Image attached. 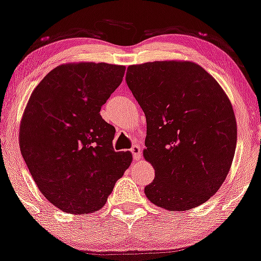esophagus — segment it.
<instances>
[{"instance_id": "34e87169", "label": "esophagus", "mask_w": 261, "mask_h": 261, "mask_svg": "<svg viewBox=\"0 0 261 261\" xmlns=\"http://www.w3.org/2000/svg\"><path fill=\"white\" fill-rule=\"evenodd\" d=\"M130 151H131V153H133V155H134V160L135 161H139L140 158H141V147H140V145H134L133 147L130 148Z\"/></svg>"}]
</instances>
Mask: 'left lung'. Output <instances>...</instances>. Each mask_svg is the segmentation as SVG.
<instances>
[{
    "mask_svg": "<svg viewBox=\"0 0 261 261\" xmlns=\"http://www.w3.org/2000/svg\"><path fill=\"white\" fill-rule=\"evenodd\" d=\"M126 83L147 121L143 157L155 170L147 199L169 211L207 201L234 157L237 122L226 93L190 61L128 66Z\"/></svg>",
    "mask_w": 261,
    "mask_h": 261,
    "instance_id": "left-lung-1",
    "label": "left lung"
}]
</instances>
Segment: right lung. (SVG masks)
Listing matches in <instances>:
<instances>
[{"label": "right lung", "mask_w": 261, "mask_h": 261, "mask_svg": "<svg viewBox=\"0 0 261 261\" xmlns=\"http://www.w3.org/2000/svg\"><path fill=\"white\" fill-rule=\"evenodd\" d=\"M124 73L125 66L104 62L61 65L29 98L20 152L39 190L62 211H98L131 164L130 152L114 151L115 127L100 115Z\"/></svg>", "instance_id": "obj_1"}]
</instances>
